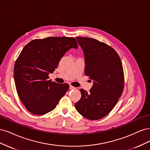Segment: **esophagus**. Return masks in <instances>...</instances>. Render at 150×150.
Here are the masks:
<instances>
[{
	"mask_svg": "<svg viewBox=\"0 0 150 150\" xmlns=\"http://www.w3.org/2000/svg\"><path fill=\"white\" fill-rule=\"evenodd\" d=\"M69 89H75V88L74 87V86H72L70 85V86H69Z\"/></svg>",
	"mask_w": 150,
	"mask_h": 150,
	"instance_id": "34e87169",
	"label": "esophagus"
}]
</instances>
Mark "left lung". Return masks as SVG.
Returning a JSON list of instances; mask_svg holds the SVG:
<instances>
[{
  "label": "left lung",
  "instance_id": "obj_1",
  "mask_svg": "<svg viewBox=\"0 0 150 150\" xmlns=\"http://www.w3.org/2000/svg\"><path fill=\"white\" fill-rule=\"evenodd\" d=\"M76 40L84 52L85 75L94 84L88 93L80 89L81 98L75 108L86 118L98 120L111 111L123 91L122 62L115 50L105 43L89 38Z\"/></svg>",
  "mask_w": 150,
  "mask_h": 150
}]
</instances>
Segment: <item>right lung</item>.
I'll use <instances>...</instances> for the list:
<instances>
[{
    "mask_svg": "<svg viewBox=\"0 0 150 150\" xmlns=\"http://www.w3.org/2000/svg\"><path fill=\"white\" fill-rule=\"evenodd\" d=\"M78 47L74 38L49 37L31 40L22 49L15 62L13 76L18 96L30 112L42 115L56 107L69 86L52 82L49 74L67 51Z\"/></svg>",
    "mask_w": 150,
    "mask_h": 150,
    "instance_id": "add662e5",
    "label": "right lung"
}]
</instances>
